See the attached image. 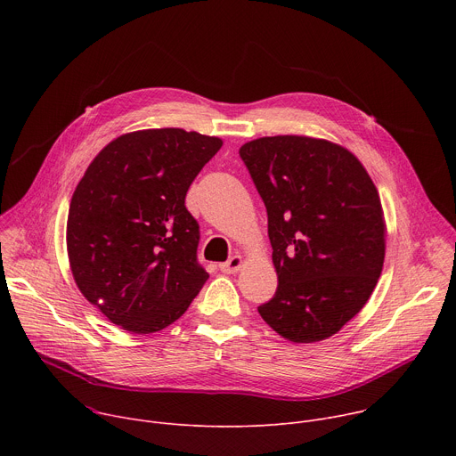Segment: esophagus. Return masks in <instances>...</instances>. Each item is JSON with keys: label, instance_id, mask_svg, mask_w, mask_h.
I'll list each match as a JSON object with an SVG mask.
<instances>
[{"label": "esophagus", "instance_id": "esophagus-1", "mask_svg": "<svg viewBox=\"0 0 456 456\" xmlns=\"http://www.w3.org/2000/svg\"><path fill=\"white\" fill-rule=\"evenodd\" d=\"M241 265H243V257L240 254H234L227 259L225 264H220V271L225 274H234L241 269Z\"/></svg>", "mask_w": 456, "mask_h": 456}]
</instances>
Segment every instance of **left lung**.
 Masks as SVG:
<instances>
[{
    "instance_id": "obj_1",
    "label": "left lung",
    "mask_w": 456,
    "mask_h": 456,
    "mask_svg": "<svg viewBox=\"0 0 456 456\" xmlns=\"http://www.w3.org/2000/svg\"><path fill=\"white\" fill-rule=\"evenodd\" d=\"M240 157L269 216L278 289L259 315L292 343L338 334L361 312L382 273L386 224L359 159L324 139L250 141Z\"/></svg>"
}]
</instances>
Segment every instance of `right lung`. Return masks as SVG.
Segmentation results:
<instances>
[{
	"label": "right lung",
	"instance_id": "add662e5",
	"mask_svg": "<svg viewBox=\"0 0 456 456\" xmlns=\"http://www.w3.org/2000/svg\"><path fill=\"white\" fill-rule=\"evenodd\" d=\"M220 148L222 139L180 127L141 129L102 148L77 183L67 224L70 269L117 327L159 332L208 281L185 194Z\"/></svg>",
	"mask_w": 456,
	"mask_h": 456
}]
</instances>
